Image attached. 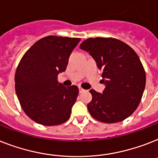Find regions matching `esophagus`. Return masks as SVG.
<instances>
[{
	"mask_svg": "<svg viewBox=\"0 0 158 158\" xmlns=\"http://www.w3.org/2000/svg\"><path fill=\"white\" fill-rule=\"evenodd\" d=\"M79 92L81 93V92H83V91H84V89H83V88H82L81 87H79Z\"/></svg>",
	"mask_w": 158,
	"mask_h": 158,
	"instance_id": "obj_1",
	"label": "esophagus"
}]
</instances>
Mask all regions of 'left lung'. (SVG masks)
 <instances>
[{
    "instance_id": "obj_1",
    "label": "left lung",
    "mask_w": 158,
    "mask_h": 158,
    "mask_svg": "<svg viewBox=\"0 0 158 158\" xmlns=\"http://www.w3.org/2000/svg\"><path fill=\"white\" fill-rule=\"evenodd\" d=\"M80 48L94 58L106 84L103 93L90 90V114L106 123L123 121L139 106L145 88V71L138 55L114 38H88L82 42Z\"/></svg>"
}]
</instances>
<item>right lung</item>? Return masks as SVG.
Returning a JSON list of instances; mask_svg holds the SVG:
<instances>
[{
  "label": "right lung",
  "mask_w": 158,
  "mask_h": 158,
  "mask_svg": "<svg viewBox=\"0 0 158 158\" xmlns=\"http://www.w3.org/2000/svg\"><path fill=\"white\" fill-rule=\"evenodd\" d=\"M80 38L48 35L25 52L15 72V91L22 109L31 119L44 126L59 125L70 118L79 95L77 86L57 81L65 71Z\"/></svg>",
  "instance_id": "add662e5"
}]
</instances>
